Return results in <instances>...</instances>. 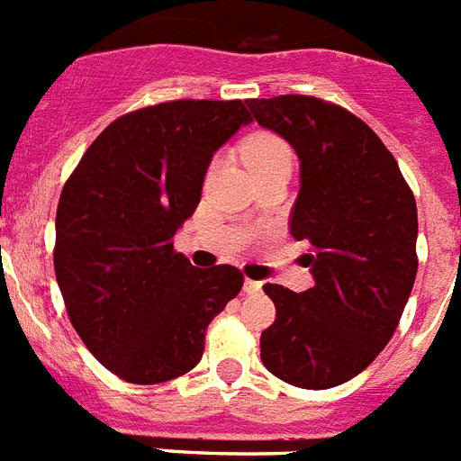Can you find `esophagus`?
<instances>
[{
    "label": "esophagus",
    "mask_w": 461,
    "mask_h": 461,
    "mask_svg": "<svg viewBox=\"0 0 461 461\" xmlns=\"http://www.w3.org/2000/svg\"><path fill=\"white\" fill-rule=\"evenodd\" d=\"M244 291L249 293V295H256V293H263V281L247 279V281H244Z\"/></svg>",
    "instance_id": "esophagus-1"
}]
</instances>
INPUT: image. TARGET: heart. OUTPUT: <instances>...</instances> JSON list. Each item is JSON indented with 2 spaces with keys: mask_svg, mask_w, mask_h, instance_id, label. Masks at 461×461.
<instances>
[{
  "mask_svg": "<svg viewBox=\"0 0 461 461\" xmlns=\"http://www.w3.org/2000/svg\"><path fill=\"white\" fill-rule=\"evenodd\" d=\"M244 161L251 168V173H258V170L270 168L281 161H291V152H288L286 142L279 140L272 133H258L244 145Z\"/></svg>",
  "mask_w": 461,
  "mask_h": 461,
  "instance_id": "b5f03b06",
  "label": "heart"
}]
</instances>
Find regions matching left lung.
<instances>
[{"label": "left lung", "mask_w": 461, "mask_h": 461, "mask_svg": "<svg viewBox=\"0 0 461 461\" xmlns=\"http://www.w3.org/2000/svg\"><path fill=\"white\" fill-rule=\"evenodd\" d=\"M247 105L297 154L291 235L312 244L313 276L303 293L266 286L276 319L260 335V360L297 388H335L372 365L409 303L415 198L381 138L348 110L300 94Z\"/></svg>", "instance_id": "1"}]
</instances>
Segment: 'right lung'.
Returning <instances> with one entry per match:
<instances>
[{"mask_svg":"<svg viewBox=\"0 0 461 461\" xmlns=\"http://www.w3.org/2000/svg\"><path fill=\"white\" fill-rule=\"evenodd\" d=\"M251 122L242 101H168L120 117L64 185L55 275L96 360L152 385L201 362L205 330L240 293L233 266L198 270L173 238L201 201L212 157Z\"/></svg>","mask_w":461,"mask_h":461,"instance_id":"1","label":"right lung"}]
</instances>
